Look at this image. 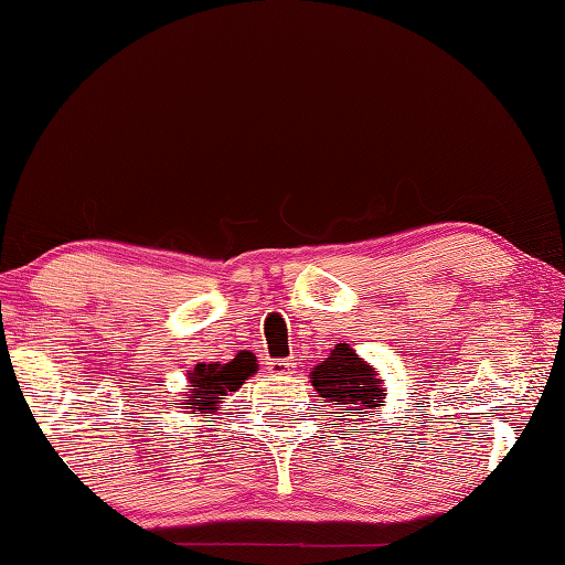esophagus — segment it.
<instances>
[{
    "instance_id": "esophagus-1",
    "label": "esophagus",
    "mask_w": 565,
    "mask_h": 565,
    "mask_svg": "<svg viewBox=\"0 0 565 565\" xmlns=\"http://www.w3.org/2000/svg\"><path fill=\"white\" fill-rule=\"evenodd\" d=\"M294 369H296L294 359H269V361H266V371H269L271 376L294 374Z\"/></svg>"
}]
</instances>
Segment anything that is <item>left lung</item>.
<instances>
[{"mask_svg": "<svg viewBox=\"0 0 565 565\" xmlns=\"http://www.w3.org/2000/svg\"><path fill=\"white\" fill-rule=\"evenodd\" d=\"M309 379L323 404H337V414L351 416L347 420H363L366 414H374V408L386 406L384 379L349 343H337L329 359L313 366Z\"/></svg>", "mask_w": 565, "mask_h": 565, "instance_id": "left-lung-1", "label": "left lung"}]
</instances>
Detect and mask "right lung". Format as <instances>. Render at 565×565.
<instances>
[{
  "label": "right lung",
  "mask_w": 565,
  "mask_h": 565,
  "mask_svg": "<svg viewBox=\"0 0 565 565\" xmlns=\"http://www.w3.org/2000/svg\"><path fill=\"white\" fill-rule=\"evenodd\" d=\"M259 371L254 353H244L228 363H196L194 371H189V388L181 391L179 408L199 411V414H216L222 411L224 398L232 391L242 388L248 376Z\"/></svg>",
  "instance_id": "obj_1"
}]
</instances>
